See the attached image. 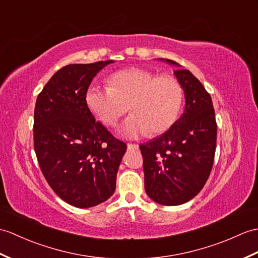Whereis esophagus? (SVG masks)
<instances>
[{
    "label": "esophagus",
    "mask_w": 258,
    "mask_h": 258,
    "mask_svg": "<svg viewBox=\"0 0 258 258\" xmlns=\"http://www.w3.org/2000/svg\"><path fill=\"white\" fill-rule=\"evenodd\" d=\"M128 151H137L139 149V145L137 144H127Z\"/></svg>",
    "instance_id": "1"
}]
</instances>
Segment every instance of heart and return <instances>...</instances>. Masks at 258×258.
<instances>
[{"label": "heart", "mask_w": 258, "mask_h": 258, "mask_svg": "<svg viewBox=\"0 0 258 258\" xmlns=\"http://www.w3.org/2000/svg\"><path fill=\"white\" fill-rule=\"evenodd\" d=\"M110 87L91 85L86 103L106 126H114L127 112L132 114L118 127L126 139L164 133L176 122L182 105L183 91L171 76H157L143 68L119 70L109 78Z\"/></svg>", "instance_id": "b5f03b06"}]
</instances>
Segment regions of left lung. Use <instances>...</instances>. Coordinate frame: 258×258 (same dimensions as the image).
Instances as JSON below:
<instances>
[{"mask_svg":"<svg viewBox=\"0 0 258 258\" xmlns=\"http://www.w3.org/2000/svg\"><path fill=\"white\" fill-rule=\"evenodd\" d=\"M173 71L184 92V111L164 134L140 145L144 159L145 190L163 206H179L200 192L213 166L217 122L210 94L180 64Z\"/></svg>","mask_w":258,"mask_h":258,"instance_id":"obj_1","label":"left lung"}]
</instances>
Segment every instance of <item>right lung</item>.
I'll return each instance as SVG.
<instances>
[{"mask_svg":"<svg viewBox=\"0 0 258 258\" xmlns=\"http://www.w3.org/2000/svg\"><path fill=\"white\" fill-rule=\"evenodd\" d=\"M112 62L66 66L36 100L34 148L41 172L56 195L77 208L95 207L114 194L126 152L86 103L92 79Z\"/></svg>","mask_w":258,"mask_h":258,"instance_id":"right-lung-1","label":"right lung"}]
</instances>
